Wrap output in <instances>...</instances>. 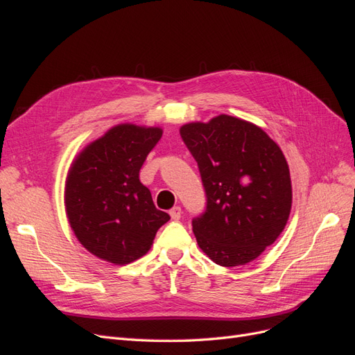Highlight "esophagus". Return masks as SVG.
<instances>
[{"label":"esophagus","mask_w":355,"mask_h":355,"mask_svg":"<svg viewBox=\"0 0 355 355\" xmlns=\"http://www.w3.org/2000/svg\"><path fill=\"white\" fill-rule=\"evenodd\" d=\"M168 213H170V218H171V219H173V220H179V219H180V214H182V209L176 206V207L171 209Z\"/></svg>","instance_id":"34e87169"}]
</instances>
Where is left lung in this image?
<instances>
[{"instance_id": "obj_1", "label": "left lung", "mask_w": 355, "mask_h": 355, "mask_svg": "<svg viewBox=\"0 0 355 355\" xmlns=\"http://www.w3.org/2000/svg\"><path fill=\"white\" fill-rule=\"evenodd\" d=\"M180 136L196 158L207 206L192 220L200 249L220 266L254 261L280 235L292 209L286 157L259 125L220 114Z\"/></svg>"}]
</instances>
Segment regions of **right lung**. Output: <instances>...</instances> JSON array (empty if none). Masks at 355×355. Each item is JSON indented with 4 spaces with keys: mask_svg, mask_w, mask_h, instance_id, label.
<instances>
[{
    "mask_svg": "<svg viewBox=\"0 0 355 355\" xmlns=\"http://www.w3.org/2000/svg\"><path fill=\"white\" fill-rule=\"evenodd\" d=\"M161 135L159 127L116 124L72 161L65 182L68 222L84 249L102 261L135 262L170 219L139 179Z\"/></svg>",
    "mask_w": 355,
    "mask_h": 355,
    "instance_id": "1",
    "label": "right lung"
}]
</instances>
